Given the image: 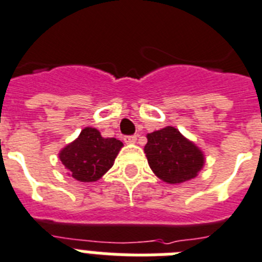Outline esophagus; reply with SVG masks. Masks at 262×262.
<instances>
[{
  "instance_id": "34e87169",
  "label": "esophagus",
  "mask_w": 262,
  "mask_h": 262,
  "mask_svg": "<svg viewBox=\"0 0 262 262\" xmlns=\"http://www.w3.org/2000/svg\"><path fill=\"white\" fill-rule=\"evenodd\" d=\"M124 141L126 144H134V142L137 141V136H136V134H133V136H125Z\"/></svg>"
}]
</instances>
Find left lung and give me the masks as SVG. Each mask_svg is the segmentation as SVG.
Segmentation results:
<instances>
[{"label": "left lung", "instance_id": "1", "mask_svg": "<svg viewBox=\"0 0 262 262\" xmlns=\"http://www.w3.org/2000/svg\"><path fill=\"white\" fill-rule=\"evenodd\" d=\"M145 154L154 174L171 185L195 178L204 163L199 147L172 126L147 134Z\"/></svg>", "mask_w": 262, "mask_h": 262}]
</instances>
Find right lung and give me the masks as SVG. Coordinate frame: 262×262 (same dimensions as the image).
<instances>
[{"label":"right lung","instance_id":"1","mask_svg":"<svg viewBox=\"0 0 262 262\" xmlns=\"http://www.w3.org/2000/svg\"><path fill=\"white\" fill-rule=\"evenodd\" d=\"M121 147L120 140L104 138L97 129L85 128L72 144L60 151L59 158L72 178L95 182L112 167Z\"/></svg>","mask_w":262,"mask_h":262}]
</instances>
